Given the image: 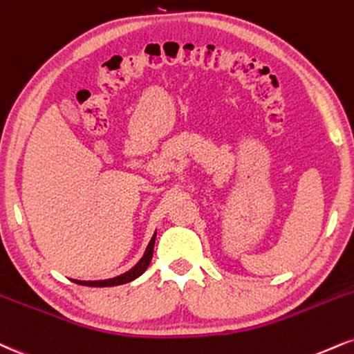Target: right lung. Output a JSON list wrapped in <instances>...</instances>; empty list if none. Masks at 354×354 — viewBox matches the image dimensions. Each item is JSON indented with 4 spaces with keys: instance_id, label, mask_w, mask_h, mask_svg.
<instances>
[{
    "instance_id": "right-lung-1",
    "label": "right lung",
    "mask_w": 354,
    "mask_h": 354,
    "mask_svg": "<svg viewBox=\"0 0 354 354\" xmlns=\"http://www.w3.org/2000/svg\"><path fill=\"white\" fill-rule=\"evenodd\" d=\"M155 239H156V232L153 234L150 244H148L147 250H145V254H143V257L140 259V262L136 263L133 269L125 272V274L113 277V279H109V280H95V282H82V280H74V282L80 283V285H87V287H115V285L129 283V282H131V280L138 279V277L148 269V266H150L151 257H153V247H155Z\"/></svg>"
}]
</instances>
